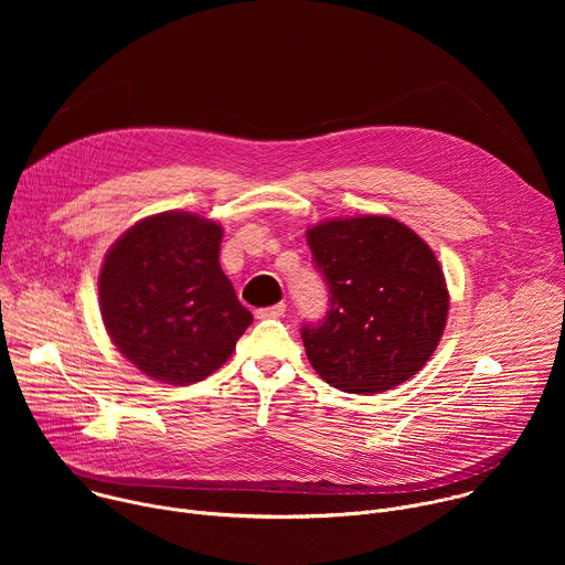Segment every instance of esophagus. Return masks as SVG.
I'll list each match as a JSON object with an SVG mask.
<instances>
[{
    "mask_svg": "<svg viewBox=\"0 0 565 565\" xmlns=\"http://www.w3.org/2000/svg\"><path fill=\"white\" fill-rule=\"evenodd\" d=\"M286 312V303H275V306H268V308H259L255 315L259 319H277Z\"/></svg>",
    "mask_w": 565,
    "mask_h": 565,
    "instance_id": "34e87169",
    "label": "esophagus"
}]
</instances>
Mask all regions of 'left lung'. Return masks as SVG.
<instances>
[{"label": "left lung", "instance_id": "1", "mask_svg": "<svg viewBox=\"0 0 565 565\" xmlns=\"http://www.w3.org/2000/svg\"><path fill=\"white\" fill-rule=\"evenodd\" d=\"M306 241L329 286L327 315L301 327L319 377L362 395L414 377L447 324L449 295L434 250L391 216L327 221Z\"/></svg>", "mask_w": 565, "mask_h": 565}]
</instances>
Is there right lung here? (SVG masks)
I'll list each match as a JSON object with an SVG mask.
<instances>
[{
	"label": "right lung",
	"mask_w": 565,
	"mask_h": 565,
	"mask_svg": "<svg viewBox=\"0 0 565 565\" xmlns=\"http://www.w3.org/2000/svg\"><path fill=\"white\" fill-rule=\"evenodd\" d=\"M221 238L214 221L160 212L129 227L105 257L98 281L105 329L158 382L205 380L253 324L221 270Z\"/></svg>",
	"instance_id": "add662e5"
}]
</instances>
